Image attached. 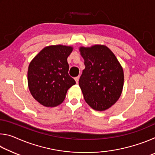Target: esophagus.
I'll list each match as a JSON object with an SVG mask.
<instances>
[{
    "mask_svg": "<svg viewBox=\"0 0 155 155\" xmlns=\"http://www.w3.org/2000/svg\"><path fill=\"white\" fill-rule=\"evenodd\" d=\"M74 79H75L76 83H77V84H78V80H79V76H78V77H76Z\"/></svg>",
    "mask_w": 155,
    "mask_h": 155,
    "instance_id": "esophagus-1",
    "label": "esophagus"
}]
</instances>
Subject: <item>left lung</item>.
<instances>
[{"instance_id": "1", "label": "left lung", "mask_w": 155, "mask_h": 155, "mask_svg": "<svg viewBox=\"0 0 155 155\" xmlns=\"http://www.w3.org/2000/svg\"><path fill=\"white\" fill-rule=\"evenodd\" d=\"M78 49L85 65L78 82L84 99L96 111H105L121 96L123 68L114 52L105 45L82 46Z\"/></svg>"}]
</instances>
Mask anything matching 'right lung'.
Listing matches in <instances>:
<instances>
[{"mask_svg":"<svg viewBox=\"0 0 155 155\" xmlns=\"http://www.w3.org/2000/svg\"><path fill=\"white\" fill-rule=\"evenodd\" d=\"M73 46L58 44L44 47L28 68V87L41 105L53 107L64 102L68 89L76 84L68 74L67 59Z\"/></svg>","mask_w":155,"mask_h":155,"instance_id":"right-lung-1","label":"right lung"}]
</instances>
